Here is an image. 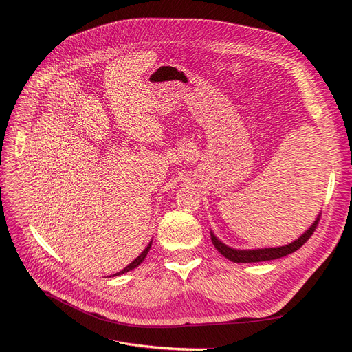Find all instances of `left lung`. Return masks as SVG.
Returning a JSON list of instances; mask_svg holds the SVG:
<instances>
[{
	"mask_svg": "<svg viewBox=\"0 0 352 352\" xmlns=\"http://www.w3.org/2000/svg\"><path fill=\"white\" fill-rule=\"evenodd\" d=\"M321 219V214L318 215V218L314 221V224L311 226V228L308 231H305L298 239H295L294 243L284 245V247H278V248H263V250H234L227 247L226 244H223L219 239L211 232V241L214 244V247L217 248V251H219L226 258H228L230 261L232 263H261V261H270V260H276V258L285 256L294 251L300 250L308 239L311 238V235L314 234V231L317 230L318 224Z\"/></svg>",
	"mask_w": 352,
	"mask_h": 352,
	"instance_id": "1",
	"label": "left lung"
}]
</instances>
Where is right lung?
Instances as JSON below:
<instances>
[{
    "label": "right lung",
    "instance_id": "add662e5",
    "mask_svg": "<svg viewBox=\"0 0 352 352\" xmlns=\"http://www.w3.org/2000/svg\"><path fill=\"white\" fill-rule=\"evenodd\" d=\"M150 248H151V243L150 244H148V247L141 252V255H138L137 258H135V260L131 263V264H129V265H126L122 271H120V272H117V274H114V275H121V274H125V272H128V271H131V270H134V268H137L142 261H144V258L146 256V254H148V251H150ZM113 275V276H114Z\"/></svg>",
    "mask_w": 352,
    "mask_h": 352
}]
</instances>
